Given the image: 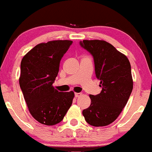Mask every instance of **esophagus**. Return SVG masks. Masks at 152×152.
I'll list each match as a JSON object with an SVG mask.
<instances>
[{"mask_svg":"<svg viewBox=\"0 0 152 152\" xmlns=\"http://www.w3.org/2000/svg\"><path fill=\"white\" fill-rule=\"evenodd\" d=\"M80 95H81V93H80V92H75V96L76 97V98L80 96Z\"/></svg>","mask_w":152,"mask_h":152,"instance_id":"34e87169","label":"esophagus"}]
</instances>
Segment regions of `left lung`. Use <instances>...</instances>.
<instances>
[{
	"label": "left lung",
	"mask_w": 152,
	"mask_h": 152,
	"mask_svg": "<svg viewBox=\"0 0 152 152\" xmlns=\"http://www.w3.org/2000/svg\"><path fill=\"white\" fill-rule=\"evenodd\" d=\"M82 48L93 57L96 77L102 92L90 95L91 104L83 110L88 124L106 126L118 118L126 105L133 89L130 62L126 56L104 40H83Z\"/></svg>",
	"instance_id": "8db88e82"
}]
</instances>
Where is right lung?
I'll return each mask as SVG.
<instances>
[{
	"mask_svg": "<svg viewBox=\"0 0 152 152\" xmlns=\"http://www.w3.org/2000/svg\"><path fill=\"white\" fill-rule=\"evenodd\" d=\"M72 44L70 40L40 43L21 60L20 87L30 114L43 125L58 124L72 106L74 92H59L53 86L60 60Z\"/></svg>",
	"mask_w": 152,
	"mask_h": 152,
	"instance_id": "1",
	"label": "right lung"
}]
</instances>
